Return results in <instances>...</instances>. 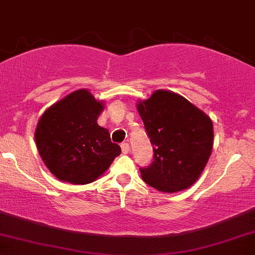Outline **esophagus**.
I'll use <instances>...</instances> for the list:
<instances>
[{
    "label": "esophagus",
    "instance_id": "esophagus-1",
    "mask_svg": "<svg viewBox=\"0 0 255 255\" xmlns=\"http://www.w3.org/2000/svg\"><path fill=\"white\" fill-rule=\"evenodd\" d=\"M122 151L124 154H128V152H130V146H128V142L122 143Z\"/></svg>",
    "mask_w": 255,
    "mask_h": 255
}]
</instances>
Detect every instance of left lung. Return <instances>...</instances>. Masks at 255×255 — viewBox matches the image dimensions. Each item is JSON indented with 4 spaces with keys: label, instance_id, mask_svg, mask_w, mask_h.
<instances>
[{
    "label": "left lung",
    "instance_id": "obj_1",
    "mask_svg": "<svg viewBox=\"0 0 255 255\" xmlns=\"http://www.w3.org/2000/svg\"><path fill=\"white\" fill-rule=\"evenodd\" d=\"M153 146L151 166L141 177L162 193L190 188L203 173L214 146L210 117L180 94L157 89L136 104Z\"/></svg>",
    "mask_w": 255,
    "mask_h": 255
}]
</instances>
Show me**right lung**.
I'll use <instances>...</instances> for the list:
<instances>
[{
  "mask_svg": "<svg viewBox=\"0 0 255 255\" xmlns=\"http://www.w3.org/2000/svg\"><path fill=\"white\" fill-rule=\"evenodd\" d=\"M104 102L77 89L50 106L36 125L35 145L48 169L61 182L88 184L106 173L122 148L97 120Z\"/></svg>",
  "mask_w": 255,
  "mask_h": 255,
  "instance_id": "add662e5",
  "label": "right lung"
}]
</instances>
